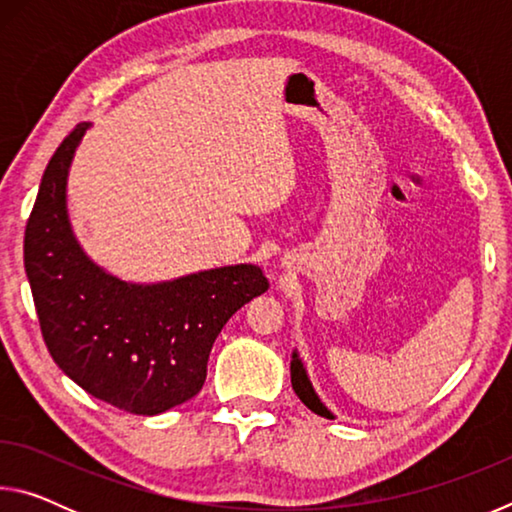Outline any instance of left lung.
<instances>
[{
  "label": "left lung",
  "mask_w": 512,
  "mask_h": 512,
  "mask_svg": "<svg viewBox=\"0 0 512 512\" xmlns=\"http://www.w3.org/2000/svg\"><path fill=\"white\" fill-rule=\"evenodd\" d=\"M291 386H293V391H296V395L300 397V402L305 404L309 411H314L316 415H320V418H327V420L336 418V415L327 409L325 402L318 397L298 348L291 352Z\"/></svg>",
  "instance_id": "left-lung-1"
}]
</instances>
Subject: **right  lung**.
Returning <instances> with one entry per match:
<instances>
[{
	"mask_svg": "<svg viewBox=\"0 0 512 512\" xmlns=\"http://www.w3.org/2000/svg\"><path fill=\"white\" fill-rule=\"evenodd\" d=\"M90 126H76L47 164L24 232V268L56 366L117 409L158 415L201 391L216 336L268 280L255 264H228L131 282L94 262L67 210L69 167Z\"/></svg>",
	"mask_w": 512,
	"mask_h": 512,
	"instance_id": "1",
	"label": "right lung"
}]
</instances>
